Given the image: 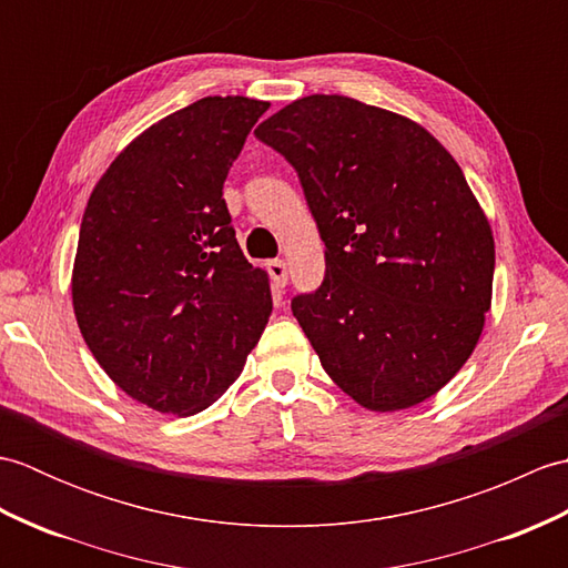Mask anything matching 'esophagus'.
<instances>
[{
	"mask_svg": "<svg viewBox=\"0 0 568 568\" xmlns=\"http://www.w3.org/2000/svg\"><path fill=\"white\" fill-rule=\"evenodd\" d=\"M268 273H271V281L275 287H285L287 285V265L285 261H271L268 263Z\"/></svg>",
	"mask_w": 568,
	"mask_h": 568,
	"instance_id": "34e87169",
	"label": "esophagus"
}]
</instances>
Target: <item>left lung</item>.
<instances>
[{
    "label": "left lung",
    "instance_id": "obj_1",
    "mask_svg": "<svg viewBox=\"0 0 568 568\" xmlns=\"http://www.w3.org/2000/svg\"><path fill=\"white\" fill-rule=\"evenodd\" d=\"M295 168L324 241V281L293 297L322 368L376 413L449 383L490 310L496 246L462 168L409 119L310 94L256 129Z\"/></svg>",
    "mask_w": 568,
    "mask_h": 568
}]
</instances>
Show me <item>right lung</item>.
Here are the masks:
<instances>
[{"label":"right lung","instance_id":"obj_1","mask_svg":"<svg viewBox=\"0 0 568 568\" xmlns=\"http://www.w3.org/2000/svg\"><path fill=\"white\" fill-rule=\"evenodd\" d=\"M268 102L202 98L143 131L92 190L72 307L92 356L159 413L210 407L258 344L268 275L239 248L222 197Z\"/></svg>","mask_w":568,"mask_h":568}]
</instances>
